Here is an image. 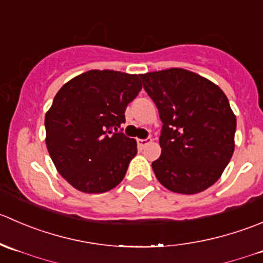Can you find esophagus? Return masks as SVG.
<instances>
[{"instance_id": "obj_1", "label": "esophagus", "mask_w": 263, "mask_h": 263, "mask_svg": "<svg viewBox=\"0 0 263 263\" xmlns=\"http://www.w3.org/2000/svg\"><path fill=\"white\" fill-rule=\"evenodd\" d=\"M137 142H138V145H139L140 148H144L145 145H148L151 142H152V139H151V138H147V139H138Z\"/></svg>"}]
</instances>
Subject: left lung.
Returning a JSON list of instances; mask_svg holds the SVG:
<instances>
[{"instance_id": "left-lung-1", "label": "left lung", "mask_w": 263, "mask_h": 263, "mask_svg": "<svg viewBox=\"0 0 263 263\" xmlns=\"http://www.w3.org/2000/svg\"><path fill=\"white\" fill-rule=\"evenodd\" d=\"M162 121L161 156L152 162L168 191L197 194L214 185L235 148L236 118L219 85L180 67L140 74Z\"/></svg>"}]
</instances>
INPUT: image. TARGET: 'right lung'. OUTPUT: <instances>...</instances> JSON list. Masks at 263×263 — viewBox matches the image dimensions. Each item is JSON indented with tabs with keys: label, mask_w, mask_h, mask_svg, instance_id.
I'll use <instances>...</instances> for the list:
<instances>
[{
	"label": "right lung",
	"mask_w": 263,
	"mask_h": 263,
	"mask_svg": "<svg viewBox=\"0 0 263 263\" xmlns=\"http://www.w3.org/2000/svg\"><path fill=\"white\" fill-rule=\"evenodd\" d=\"M140 75L89 70L65 83L46 112V145L60 175L83 193L121 183L137 140L118 130L142 89ZM115 130V132H116Z\"/></svg>",
	"instance_id": "right-lung-1"
}]
</instances>
